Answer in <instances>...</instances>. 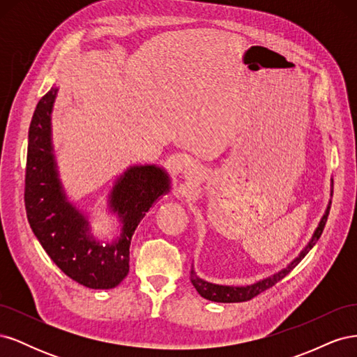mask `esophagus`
Returning a JSON list of instances; mask_svg holds the SVG:
<instances>
[{
    "label": "esophagus",
    "mask_w": 357,
    "mask_h": 357,
    "mask_svg": "<svg viewBox=\"0 0 357 357\" xmlns=\"http://www.w3.org/2000/svg\"><path fill=\"white\" fill-rule=\"evenodd\" d=\"M201 177V169L197 168V167H188L185 169V178L186 180H190V181H195V180H199Z\"/></svg>",
    "instance_id": "34e87169"
}]
</instances>
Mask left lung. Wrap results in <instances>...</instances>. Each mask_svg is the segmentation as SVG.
<instances>
[{"mask_svg": "<svg viewBox=\"0 0 357 357\" xmlns=\"http://www.w3.org/2000/svg\"><path fill=\"white\" fill-rule=\"evenodd\" d=\"M331 195H332V190H331ZM329 210H331V201L328 204V208H326L325 214H323V218L319 222V226L316 228L314 234H312L310 243L304 248H302V252L299 253V256L295 257L294 261H291L286 268L282 269V271L275 273L271 277L259 280V282H256L253 284H248V286H222V284H214V283H210V282H205V280L199 278L195 273V269H193V266H192V269H190V282H192L193 287L197 289V291L202 298L208 299V301H214V302H244V301H250L252 298L257 296L259 294H262L264 290L273 287L275 283L280 282V280L284 278L291 271V269H294L302 261V259L305 257V255L311 250V248L316 245L323 229H325V225H326L328 215H329Z\"/></svg>", "mask_w": 357, "mask_h": 357, "instance_id": "obj_1", "label": "left lung"}]
</instances>
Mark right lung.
I'll use <instances>...</instances> for the list:
<instances>
[{
	"instance_id": "obj_1",
	"label": "right lung",
	"mask_w": 357,
	"mask_h": 357,
	"mask_svg": "<svg viewBox=\"0 0 357 357\" xmlns=\"http://www.w3.org/2000/svg\"><path fill=\"white\" fill-rule=\"evenodd\" d=\"M58 88L38 101L28 132L25 208L32 232L63 274L89 289H113L129 273V245L138 223L171 188L168 172L156 165L129 167L109 195L121 219V235L96 240L88 218L67 199L52 146L50 114Z\"/></svg>"
}]
</instances>
